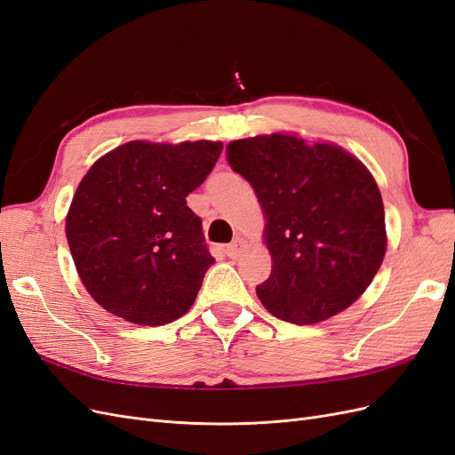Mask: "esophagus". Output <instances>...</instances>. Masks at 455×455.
<instances>
[{"label":"esophagus","instance_id":"esophagus-1","mask_svg":"<svg viewBox=\"0 0 455 455\" xmlns=\"http://www.w3.org/2000/svg\"><path fill=\"white\" fill-rule=\"evenodd\" d=\"M243 252H244V243H243L241 239L233 241V243H229V244L226 246V254H228L229 258H233V259H237Z\"/></svg>","mask_w":455,"mask_h":455}]
</instances>
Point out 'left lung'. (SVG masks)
Segmentation results:
<instances>
[{
    "label": "left lung",
    "instance_id": "1",
    "mask_svg": "<svg viewBox=\"0 0 455 455\" xmlns=\"http://www.w3.org/2000/svg\"><path fill=\"white\" fill-rule=\"evenodd\" d=\"M228 161L266 214L273 269L256 286L269 313L315 324L347 309L378 273L387 235L383 201L364 164L334 144L294 134L235 140Z\"/></svg>",
    "mask_w": 455,
    "mask_h": 455
}]
</instances>
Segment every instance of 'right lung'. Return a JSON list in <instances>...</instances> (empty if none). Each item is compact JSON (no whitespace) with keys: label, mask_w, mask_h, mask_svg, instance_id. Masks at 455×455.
Returning a JSON list of instances; mask_svg holds the SVG:
<instances>
[{"label":"right lung","mask_w":455,"mask_h":455,"mask_svg":"<svg viewBox=\"0 0 455 455\" xmlns=\"http://www.w3.org/2000/svg\"><path fill=\"white\" fill-rule=\"evenodd\" d=\"M222 142H127L79 182L66 237L89 294L112 315L159 326L194 306L214 258L186 197L211 174Z\"/></svg>","instance_id":"1"}]
</instances>
